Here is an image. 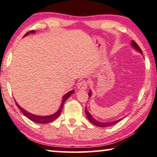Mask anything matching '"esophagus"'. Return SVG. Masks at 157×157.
<instances>
[{
  "mask_svg": "<svg viewBox=\"0 0 157 157\" xmlns=\"http://www.w3.org/2000/svg\"><path fill=\"white\" fill-rule=\"evenodd\" d=\"M88 86V82L86 81L85 80H83L80 81L78 84V89L79 90H86Z\"/></svg>",
  "mask_w": 157,
  "mask_h": 157,
  "instance_id": "34e87169",
  "label": "esophagus"
}]
</instances>
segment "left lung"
<instances>
[{
    "label": "left lung",
    "instance_id": "8db88e82",
    "mask_svg": "<svg viewBox=\"0 0 157 157\" xmlns=\"http://www.w3.org/2000/svg\"><path fill=\"white\" fill-rule=\"evenodd\" d=\"M131 45H132V47H133L134 48H136L137 50H138L140 52L143 53V52H142V50L140 49V48L138 46V45H137V43L134 41V40H132V44ZM88 96H89V97H91V91L90 90V92H89V93H88ZM85 112H86V114L87 118H88V119L93 124L95 125L96 126H98V127H102L103 128V127H107V126H113V125L117 124L118 122H119L122 119H119V120H117V121H113V122H107V123H105V122H99V121H96L95 119H94V118L92 117V116L90 115V113H89L88 111H87L86 107V109H85Z\"/></svg>",
    "mask_w": 157,
    "mask_h": 157
}]
</instances>
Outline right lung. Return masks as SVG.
I'll use <instances>...</instances> for the list:
<instances>
[{
  "instance_id": "right-lung-1",
  "label": "right lung",
  "mask_w": 157,
  "mask_h": 157,
  "mask_svg": "<svg viewBox=\"0 0 157 157\" xmlns=\"http://www.w3.org/2000/svg\"><path fill=\"white\" fill-rule=\"evenodd\" d=\"M35 31H30L29 32L26 33V34L25 35V36L26 35L29 34V33H34ZM74 93V90H71L70 92L67 93L66 95H64L63 96V98H62V102L61 104V106H60L59 109H58V111L56 113H55L54 114L52 115H50V116H45V117H42V116H36V115H34V114H31V113L26 112L25 109H24L23 108H21L20 105H18L17 102H15L16 105L17 106L19 109H20V111L21 112L23 113V114L25 116L28 118V119H29L30 120L32 121L33 122H36V123H38V124H48V123H50L52 122V121H54L57 119V117H59L60 115V113H61L62 110V108H63V105L65 102V101H66L67 99H68L70 96L72 95Z\"/></svg>"
}]
</instances>
